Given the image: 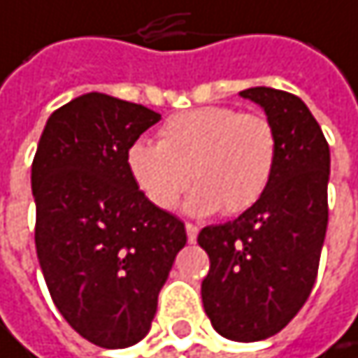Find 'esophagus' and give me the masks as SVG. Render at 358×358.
<instances>
[{
	"mask_svg": "<svg viewBox=\"0 0 358 358\" xmlns=\"http://www.w3.org/2000/svg\"><path fill=\"white\" fill-rule=\"evenodd\" d=\"M197 235H199V229L195 224H187V237H189V243H195L197 241Z\"/></svg>",
	"mask_w": 358,
	"mask_h": 358,
	"instance_id": "1",
	"label": "esophagus"
}]
</instances>
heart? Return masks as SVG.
<instances>
[{
  "mask_svg": "<svg viewBox=\"0 0 358 358\" xmlns=\"http://www.w3.org/2000/svg\"><path fill=\"white\" fill-rule=\"evenodd\" d=\"M277 157V131L264 115L201 106L171 115L159 129V142L134 140L125 150V167L159 210H171L193 178L197 187L185 210L210 216L252 208L273 180Z\"/></svg>",
  "mask_w": 358,
  "mask_h": 358,
  "instance_id": "1",
  "label": "heart"
}]
</instances>
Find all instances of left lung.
I'll return each instance as SVG.
<instances>
[{
  "mask_svg": "<svg viewBox=\"0 0 358 358\" xmlns=\"http://www.w3.org/2000/svg\"><path fill=\"white\" fill-rule=\"evenodd\" d=\"M239 94L266 113L279 157L268 189L250 210L199 233L210 256L201 298L220 336L258 342L279 334L315 285L327 231L329 144L298 96L273 87Z\"/></svg>",
  "mask_w": 358,
  "mask_h": 358,
  "instance_id": "1",
  "label": "left lung"
}]
</instances>
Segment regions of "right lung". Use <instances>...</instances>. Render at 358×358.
Returning a JSON list of instances; mask_svg holds the SVG:
<instances>
[{
    "label": "right lung",
    "mask_w": 358,
    "mask_h": 358,
    "mask_svg": "<svg viewBox=\"0 0 358 358\" xmlns=\"http://www.w3.org/2000/svg\"><path fill=\"white\" fill-rule=\"evenodd\" d=\"M159 113L100 92L73 98L43 127L31 167L35 248L66 323L102 348L140 342L185 224L155 208L125 167L127 146Z\"/></svg>",
    "instance_id": "1"
}]
</instances>
